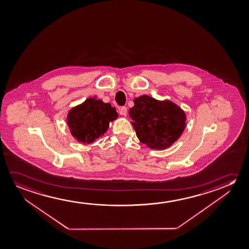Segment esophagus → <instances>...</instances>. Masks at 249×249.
I'll return each mask as SVG.
<instances>
[{
	"mask_svg": "<svg viewBox=\"0 0 249 249\" xmlns=\"http://www.w3.org/2000/svg\"><path fill=\"white\" fill-rule=\"evenodd\" d=\"M119 113H120V115H123V116H126V113H127V109H126V107H120V109H119Z\"/></svg>",
	"mask_w": 249,
	"mask_h": 249,
	"instance_id": "obj_1",
	"label": "esophagus"
}]
</instances>
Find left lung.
Here are the masks:
<instances>
[{
	"label": "left lung",
	"instance_id": "1",
	"mask_svg": "<svg viewBox=\"0 0 249 249\" xmlns=\"http://www.w3.org/2000/svg\"><path fill=\"white\" fill-rule=\"evenodd\" d=\"M128 114L140 142L151 149L170 147L185 128L186 115L171 101H159L143 95L134 100Z\"/></svg>",
	"mask_w": 249,
	"mask_h": 249
}]
</instances>
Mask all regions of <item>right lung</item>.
<instances>
[{"label": "right lung", "mask_w": 249, "mask_h": 249, "mask_svg": "<svg viewBox=\"0 0 249 249\" xmlns=\"http://www.w3.org/2000/svg\"><path fill=\"white\" fill-rule=\"evenodd\" d=\"M117 117L118 114L110 104H104L94 97L72 107L68 113L67 124L74 138L89 144L104 135L109 123Z\"/></svg>", "instance_id": "right-lung-1"}]
</instances>
